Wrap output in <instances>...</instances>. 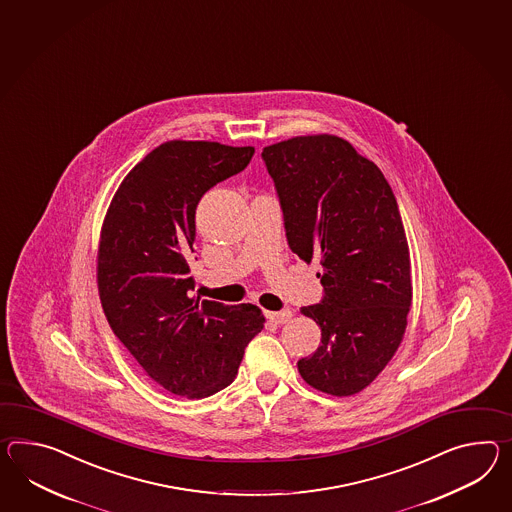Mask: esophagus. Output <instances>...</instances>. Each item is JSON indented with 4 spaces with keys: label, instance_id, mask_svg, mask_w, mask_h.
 Returning a JSON list of instances; mask_svg holds the SVG:
<instances>
[{
    "label": "esophagus",
    "instance_id": "obj_1",
    "mask_svg": "<svg viewBox=\"0 0 512 512\" xmlns=\"http://www.w3.org/2000/svg\"><path fill=\"white\" fill-rule=\"evenodd\" d=\"M264 316L274 322V324H287L288 320L292 318V311H264Z\"/></svg>",
    "mask_w": 512,
    "mask_h": 512
}]
</instances>
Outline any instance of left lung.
<instances>
[{"label":"left lung","instance_id":"left-lung-1","mask_svg":"<svg viewBox=\"0 0 512 512\" xmlns=\"http://www.w3.org/2000/svg\"><path fill=\"white\" fill-rule=\"evenodd\" d=\"M290 250L320 262L324 298L301 307L322 344L298 361L305 383L353 396L399 348L412 301L411 257L398 201L385 175L335 135L266 146Z\"/></svg>","mask_w":512,"mask_h":512}]
</instances>
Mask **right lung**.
<instances>
[{"instance_id": "1", "label": "right lung", "mask_w": 512, "mask_h": 512, "mask_svg": "<svg viewBox=\"0 0 512 512\" xmlns=\"http://www.w3.org/2000/svg\"><path fill=\"white\" fill-rule=\"evenodd\" d=\"M255 148L170 140L125 175L101 227L98 290L114 335L155 383L207 398L233 383L261 333L257 305L190 298L201 196L242 172Z\"/></svg>"}]
</instances>
